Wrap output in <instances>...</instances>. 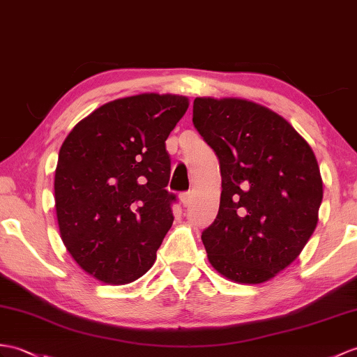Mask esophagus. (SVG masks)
Returning a JSON list of instances; mask_svg holds the SVG:
<instances>
[{"mask_svg":"<svg viewBox=\"0 0 357 357\" xmlns=\"http://www.w3.org/2000/svg\"><path fill=\"white\" fill-rule=\"evenodd\" d=\"M179 201H181V204L184 205V206H188L190 202H192V195H190V193H181L179 195Z\"/></svg>","mask_w":357,"mask_h":357,"instance_id":"1","label":"esophagus"}]
</instances>
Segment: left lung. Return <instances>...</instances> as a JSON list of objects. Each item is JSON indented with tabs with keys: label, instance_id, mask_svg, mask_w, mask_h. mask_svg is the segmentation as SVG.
Instances as JSON below:
<instances>
[{
	"label": "left lung",
	"instance_id": "8db88e82",
	"mask_svg": "<svg viewBox=\"0 0 357 357\" xmlns=\"http://www.w3.org/2000/svg\"><path fill=\"white\" fill-rule=\"evenodd\" d=\"M193 124L222 175L219 213L202 231L211 266L237 283L268 281L317 228L322 179L312 147L278 114L240 98H195Z\"/></svg>",
	"mask_w": 357,
	"mask_h": 357
}]
</instances>
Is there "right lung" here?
<instances>
[{
  "mask_svg": "<svg viewBox=\"0 0 357 357\" xmlns=\"http://www.w3.org/2000/svg\"><path fill=\"white\" fill-rule=\"evenodd\" d=\"M188 98L139 94L98 107L59 151L54 201L62 242L79 266L107 284L152 268L173 223L165 139Z\"/></svg>",
  "mask_w": 357,
  "mask_h": 357,
  "instance_id": "obj_1",
  "label": "right lung"
}]
</instances>
